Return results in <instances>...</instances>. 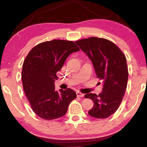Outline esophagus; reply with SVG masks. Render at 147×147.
<instances>
[{
    "instance_id": "1",
    "label": "esophagus",
    "mask_w": 147,
    "mask_h": 147,
    "mask_svg": "<svg viewBox=\"0 0 147 147\" xmlns=\"http://www.w3.org/2000/svg\"><path fill=\"white\" fill-rule=\"evenodd\" d=\"M76 95L78 97H83V96H84V94L82 93L81 92H79V91H77L76 92Z\"/></svg>"
}]
</instances>
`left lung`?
Returning a JSON list of instances; mask_svg holds the SVG:
<instances>
[{"label": "left lung", "mask_w": 147, "mask_h": 147, "mask_svg": "<svg viewBox=\"0 0 147 147\" xmlns=\"http://www.w3.org/2000/svg\"><path fill=\"white\" fill-rule=\"evenodd\" d=\"M75 43L91 59L96 76L103 82L102 93L84 95L94 102L89 115L97 119L108 118L117 110L127 86L125 55L115 43L104 38L91 37Z\"/></svg>", "instance_id": "obj_1"}]
</instances>
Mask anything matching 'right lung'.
I'll return each mask as SVG.
<instances>
[{
  "instance_id": "obj_1",
  "label": "right lung",
  "mask_w": 147,
  "mask_h": 147,
  "mask_svg": "<svg viewBox=\"0 0 147 147\" xmlns=\"http://www.w3.org/2000/svg\"><path fill=\"white\" fill-rule=\"evenodd\" d=\"M80 51L73 41L53 39L35 46L24 60L21 73L24 93L34 112L43 119L53 120L63 116L75 91L68 88L56 91V73L69 54Z\"/></svg>"
}]
</instances>
